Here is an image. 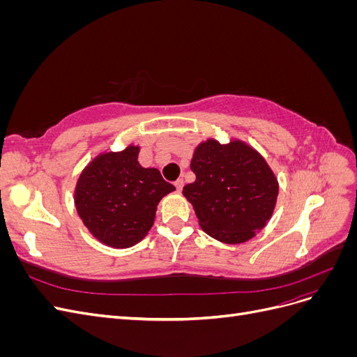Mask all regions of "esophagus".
I'll list each match as a JSON object with an SVG mask.
<instances>
[{
	"mask_svg": "<svg viewBox=\"0 0 357 357\" xmlns=\"http://www.w3.org/2000/svg\"><path fill=\"white\" fill-rule=\"evenodd\" d=\"M174 186L177 188V190L180 192L181 189H183V186H185V181H183V178H178V180H176L174 181Z\"/></svg>",
	"mask_w": 357,
	"mask_h": 357,
	"instance_id": "obj_1",
	"label": "esophagus"
}]
</instances>
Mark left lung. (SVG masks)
Masks as SVG:
<instances>
[{
  "instance_id": "1",
  "label": "left lung",
  "mask_w": 357,
  "mask_h": 357,
  "mask_svg": "<svg viewBox=\"0 0 357 357\" xmlns=\"http://www.w3.org/2000/svg\"><path fill=\"white\" fill-rule=\"evenodd\" d=\"M190 169L197 180L183 188L201 228L226 244L250 240L271 219L278 181L265 159L241 142L201 143Z\"/></svg>"
}]
</instances>
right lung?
<instances>
[{"mask_svg": "<svg viewBox=\"0 0 357 357\" xmlns=\"http://www.w3.org/2000/svg\"><path fill=\"white\" fill-rule=\"evenodd\" d=\"M139 147L104 153L83 169L75 186V208L101 243L125 248L142 241L155 222L159 201L176 190L156 168L138 164Z\"/></svg>", "mask_w": 357, "mask_h": 357, "instance_id": "add662e5", "label": "right lung"}]
</instances>
